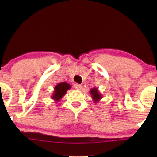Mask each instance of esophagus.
Instances as JSON below:
<instances>
[{
    "instance_id": "obj_1",
    "label": "esophagus",
    "mask_w": 157,
    "mask_h": 157,
    "mask_svg": "<svg viewBox=\"0 0 157 157\" xmlns=\"http://www.w3.org/2000/svg\"><path fill=\"white\" fill-rule=\"evenodd\" d=\"M75 88L77 90H82V86H81L80 84H75Z\"/></svg>"
}]
</instances>
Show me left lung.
<instances>
[{
  "label": "left lung",
  "mask_w": 157,
  "mask_h": 157,
  "mask_svg": "<svg viewBox=\"0 0 157 157\" xmlns=\"http://www.w3.org/2000/svg\"><path fill=\"white\" fill-rule=\"evenodd\" d=\"M90 94H91L92 100L94 103H97L102 98V95L100 93L97 88H93L90 90Z\"/></svg>",
  "instance_id": "8db88e82"
}]
</instances>
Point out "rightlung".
Here are the masks:
<instances>
[{"label":"right lung","instance_id":"1","mask_svg":"<svg viewBox=\"0 0 157 157\" xmlns=\"http://www.w3.org/2000/svg\"><path fill=\"white\" fill-rule=\"evenodd\" d=\"M70 89H71V86H70V84L67 83V82H63L57 83L55 86L54 92L52 94V99H53L55 102H59L63 97L64 95L66 94V91Z\"/></svg>","mask_w":157,"mask_h":157}]
</instances>
